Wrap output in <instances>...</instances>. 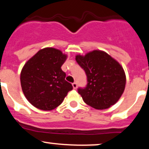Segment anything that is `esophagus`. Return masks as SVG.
<instances>
[{"label":"esophagus","instance_id":"34e87169","mask_svg":"<svg viewBox=\"0 0 149 149\" xmlns=\"http://www.w3.org/2000/svg\"><path fill=\"white\" fill-rule=\"evenodd\" d=\"M72 86H73V89H75V90H76V89H77V87H78V85H77L76 83H72Z\"/></svg>","mask_w":149,"mask_h":149}]
</instances>
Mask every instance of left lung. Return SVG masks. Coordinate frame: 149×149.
<instances>
[{"label": "left lung", "instance_id": "1", "mask_svg": "<svg viewBox=\"0 0 149 149\" xmlns=\"http://www.w3.org/2000/svg\"><path fill=\"white\" fill-rule=\"evenodd\" d=\"M76 60L88 78L86 88L78 89L85 103L100 110L114 105L122 96L126 83L125 73L118 61L100 49L77 54Z\"/></svg>", "mask_w": 149, "mask_h": 149}]
</instances>
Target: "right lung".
Listing matches in <instances>:
<instances>
[{
  "mask_svg": "<svg viewBox=\"0 0 149 149\" xmlns=\"http://www.w3.org/2000/svg\"><path fill=\"white\" fill-rule=\"evenodd\" d=\"M66 59L59 49L45 47L25 63L20 82L24 95L33 107L43 111L54 109L72 90L61 68Z\"/></svg>",
  "mask_w": 149,
  "mask_h": 149,
  "instance_id": "obj_1",
  "label": "right lung"
}]
</instances>
